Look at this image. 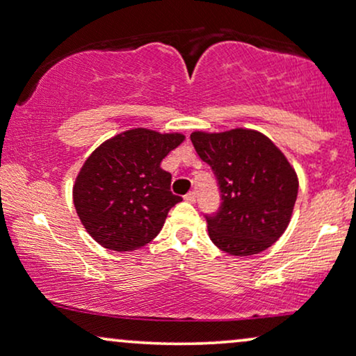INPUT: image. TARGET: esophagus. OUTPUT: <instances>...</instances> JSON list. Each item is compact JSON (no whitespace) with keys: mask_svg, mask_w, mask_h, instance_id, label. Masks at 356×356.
Returning <instances> with one entry per match:
<instances>
[{"mask_svg":"<svg viewBox=\"0 0 356 356\" xmlns=\"http://www.w3.org/2000/svg\"><path fill=\"white\" fill-rule=\"evenodd\" d=\"M184 198H186V200H187V202H191V203H193V202H195V200H197V192H195V191L188 192V193H187V195H186V197H184Z\"/></svg>","mask_w":356,"mask_h":356,"instance_id":"34e87169","label":"esophagus"}]
</instances>
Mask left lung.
Here are the masks:
<instances>
[{"mask_svg":"<svg viewBox=\"0 0 356 356\" xmlns=\"http://www.w3.org/2000/svg\"><path fill=\"white\" fill-rule=\"evenodd\" d=\"M191 140L220 188V207L205 215L213 244L238 257L268 249L285 233L298 197L296 172L285 156L254 130L193 131Z\"/></svg>","mask_w":356,"mask_h":356,"instance_id":"1","label":"left lung"}]
</instances>
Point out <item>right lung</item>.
Wrapping results in <instances>:
<instances>
[{
	"label": "right lung",
	"mask_w": 356,
	"mask_h": 356,
	"mask_svg": "<svg viewBox=\"0 0 356 356\" xmlns=\"http://www.w3.org/2000/svg\"><path fill=\"white\" fill-rule=\"evenodd\" d=\"M186 136L135 129L102 143L86 159L73 202L86 231L104 248L129 252L153 241L182 197L170 192L161 161Z\"/></svg>",
	"instance_id": "add662e5"
}]
</instances>
